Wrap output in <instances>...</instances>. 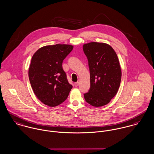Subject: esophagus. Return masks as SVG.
<instances>
[{
	"mask_svg": "<svg viewBox=\"0 0 154 154\" xmlns=\"http://www.w3.org/2000/svg\"><path fill=\"white\" fill-rule=\"evenodd\" d=\"M74 85L75 87H78L79 85V82H75V83H74Z\"/></svg>",
	"mask_w": 154,
	"mask_h": 154,
	"instance_id": "1",
	"label": "esophagus"
}]
</instances>
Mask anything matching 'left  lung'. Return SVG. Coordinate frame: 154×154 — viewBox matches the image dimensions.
I'll return each instance as SVG.
<instances>
[{"label": "left lung", "mask_w": 154, "mask_h": 154, "mask_svg": "<svg viewBox=\"0 0 154 154\" xmlns=\"http://www.w3.org/2000/svg\"><path fill=\"white\" fill-rule=\"evenodd\" d=\"M90 73V88L85 100L95 107L105 106L116 95L121 79L117 55L109 45L91 42L83 45Z\"/></svg>", "instance_id": "obj_1"}]
</instances>
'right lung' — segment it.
Instances as JSON below:
<instances>
[{"label":"right lung","instance_id":"right-lung-1","mask_svg":"<svg viewBox=\"0 0 154 154\" xmlns=\"http://www.w3.org/2000/svg\"><path fill=\"white\" fill-rule=\"evenodd\" d=\"M73 46L55 45L40 48L33 56L29 69V78L36 97L48 106L63 103L72 88L62 67L64 59Z\"/></svg>","mask_w":154,"mask_h":154}]
</instances>
